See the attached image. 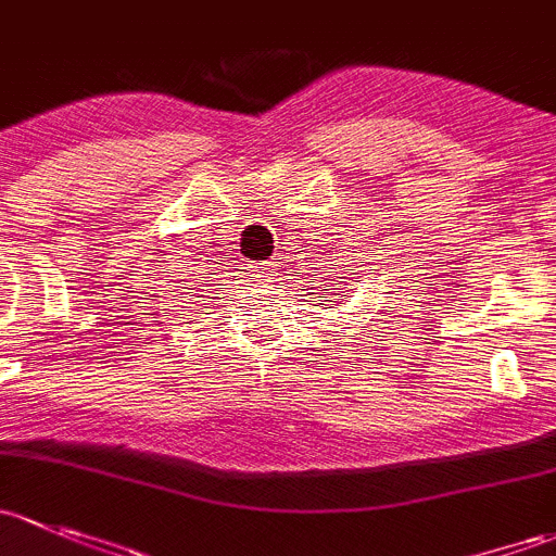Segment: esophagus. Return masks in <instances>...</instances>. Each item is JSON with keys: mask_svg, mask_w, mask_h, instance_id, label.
Returning <instances> with one entry per match:
<instances>
[{"mask_svg": "<svg viewBox=\"0 0 556 556\" xmlns=\"http://www.w3.org/2000/svg\"><path fill=\"white\" fill-rule=\"evenodd\" d=\"M273 270H276V265H273V262H256V265H254V276L256 278H270Z\"/></svg>", "mask_w": 556, "mask_h": 556, "instance_id": "1", "label": "esophagus"}]
</instances>
